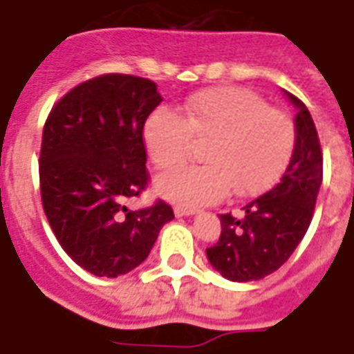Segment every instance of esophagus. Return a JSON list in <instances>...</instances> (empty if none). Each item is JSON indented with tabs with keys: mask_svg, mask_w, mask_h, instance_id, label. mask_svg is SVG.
I'll return each mask as SVG.
<instances>
[{
	"mask_svg": "<svg viewBox=\"0 0 354 354\" xmlns=\"http://www.w3.org/2000/svg\"><path fill=\"white\" fill-rule=\"evenodd\" d=\"M174 214L176 216H193V214H197L195 208H185V206H174Z\"/></svg>",
	"mask_w": 354,
	"mask_h": 354,
	"instance_id": "esophagus-1",
	"label": "esophagus"
}]
</instances>
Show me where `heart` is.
<instances>
[{"label":"heart","instance_id":"obj_1","mask_svg":"<svg viewBox=\"0 0 354 354\" xmlns=\"http://www.w3.org/2000/svg\"><path fill=\"white\" fill-rule=\"evenodd\" d=\"M144 146L151 163L167 170L184 161L193 138L208 140L206 165H187L157 178L161 197L185 208L216 203L230 189L259 195L276 184L295 148V124L285 112L268 109L263 97L221 86L198 91L184 104V118L157 109L144 124Z\"/></svg>","mask_w":354,"mask_h":354}]
</instances>
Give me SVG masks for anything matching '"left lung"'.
I'll list each match as a JSON object with an SVG mask.
<instances>
[{
	"instance_id": "1",
	"label": "left lung",
	"mask_w": 354,
	"mask_h": 354,
	"mask_svg": "<svg viewBox=\"0 0 354 354\" xmlns=\"http://www.w3.org/2000/svg\"><path fill=\"white\" fill-rule=\"evenodd\" d=\"M297 106V140L290 161L276 187L243 206V216L221 214V236L206 250L208 261L230 281H257L276 272L297 250L310 227L323 182V153L306 104L287 93Z\"/></svg>"
}]
</instances>
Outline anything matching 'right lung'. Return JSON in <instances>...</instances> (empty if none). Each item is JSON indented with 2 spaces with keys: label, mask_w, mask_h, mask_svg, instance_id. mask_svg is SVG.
I'll list each match as a JSON object with an SVG mask.
<instances>
[{
  "label": "right lung",
  "mask_w": 354,
  "mask_h": 354,
  "mask_svg": "<svg viewBox=\"0 0 354 354\" xmlns=\"http://www.w3.org/2000/svg\"><path fill=\"white\" fill-rule=\"evenodd\" d=\"M161 101L148 78L109 73L75 86L46 118L39 157L44 214L65 253L93 276L137 268L174 217L163 201L125 208L150 180L142 129Z\"/></svg>",
  "instance_id": "right-lung-1"
}]
</instances>
